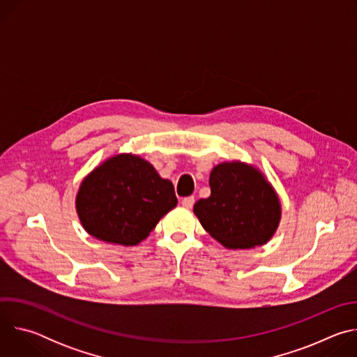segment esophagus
<instances>
[{
  "label": "esophagus",
  "mask_w": 357,
  "mask_h": 357,
  "mask_svg": "<svg viewBox=\"0 0 357 357\" xmlns=\"http://www.w3.org/2000/svg\"><path fill=\"white\" fill-rule=\"evenodd\" d=\"M182 205L188 209H190L195 205V197L193 196H186L182 199Z\"/></svg>",
  "instance_id": "1"
}]
</instances>
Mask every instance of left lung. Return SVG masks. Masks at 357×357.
<instances>
[{
  "instance_id": "8db88e82",
  "label": "left lung",
  "mask_w": 357,
  "mask_h": 357,
  "mask_svg": "<svg viewBox=\"0 0 357 357\" xmlns=\"http://www.w3.org/2000/svg\"><path fill=\"white\" fill-rule=\"evenodd\" d=\"M211 196L195 203L193 213L213 238L227 248L266 244L281 219L273 186L254 167L233 161L216 165L209 178Z\"/></svg>"
}]
</instances>
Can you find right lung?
I'll list each match as a JSON object with an SVG mask.
<instances>
[{
	"label": "right lung",
	"mask_w": 357,
	"mask_h": 357,
	"mask_svg": "<svg viewBox=\"0 0 357 357\" xmlns=\"http://www.w3.org/2000/svg\"><path fill=\"white\" fill-rule=\"evenodd\" d=\"M178 203L174 185L148 161L120 154L82 182L76 211L84 230L113 244L135 245Z\"/></svg>",
	"instance_id": "1"
}]
</instances>
